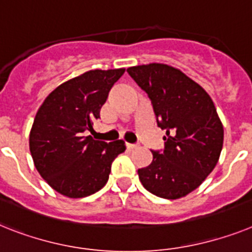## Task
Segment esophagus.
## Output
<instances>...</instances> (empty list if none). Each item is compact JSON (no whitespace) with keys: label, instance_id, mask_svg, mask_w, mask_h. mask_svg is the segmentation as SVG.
Listing matches in <instances>:
<instances>
[{"label":"esophagus","instance_id":"34e87169","mask_svg":"<svg viewBox=\"0 0 252 252\" xmlns=\"http://www.w3.org/2000/svg\"><path fill=\"white\" fill-rule=\"evenodd\" d=\"M126 149H129V150L137 149V147H138V146L133 145V143H126Z\"/></svg>","mask_w":252,"mask_h":252}]
</instances>
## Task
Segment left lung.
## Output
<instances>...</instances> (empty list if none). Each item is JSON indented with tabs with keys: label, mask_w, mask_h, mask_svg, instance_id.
<instances>
[{
	"label": "left lung",
	"mask_w": 252,
	"mask_h": 252,
	"mask_svg": "<svg viewBox=\"0 0 252 252\" xmlns=\"http://www.w3.org/2000/svg\"><path fill=\"white\" fill-rule=\"evenodd\" d=\"M152 102L165 149L151 151L149 166L138 169L143 187L177 200L201 186L217 165L224 129L209 94L183 71L152 63L126 69Z\"/></svg>",
	"instance_id": "8db88e82"
}]
</instances>
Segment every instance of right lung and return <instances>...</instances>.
I'll return each instance as SVG.
<instances>
[{
    "label": "right lung",
    "mask_w": 252,
    "mask_h": 252,
    "mask_svg": "<svg viewBox=\"0 0 252 252\" xmlns=\"http://www.w3.org/2000/svg\"><path fill=\"white\" fill-rule=\"evenodd\" d=\"M126 69L90 70L55 88L35 114L29 133L34 166L50 187L70 198L87 197L106 185L111 164L126 151L124 141L106 143L92 129L111 87Z\"/></svg>",
    "instance_id": "1"
}]
</instances>
